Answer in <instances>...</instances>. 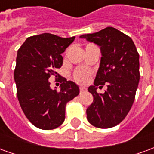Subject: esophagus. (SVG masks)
<instances>
[{
    "label": "esophagus",
    "mask_w": 154,
    "mask_h": 154,
    "mask_svg": "<svg viewBox=\"0 0 154 154\" xmlns=\"http://www.w3.org/2000/svg\"><path fill=\"white\" fill-rule=\"evenodd\" d=\"M79 91L81 93L85 92V91H86V88H85V87H79Z\"/></svg>",
    "instance_id": "esophagus-1"
}]
</instances>
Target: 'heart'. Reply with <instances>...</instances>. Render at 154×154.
I'll return each mask as SVG.
<instances>
[{"label": "heart", "instance_id": "obj_1", "mask_svg": "<svg viewBox=\"0 0 154 154\" xmlns=\"http://www.w3.org/2000/svg\"><path fill=\"white\" fill-rule=\"evenodd\" d=\"M90 74H91V72L89 69H79L75 70V72L74 73V79H75L76 82L79 83V84H85L89 79Z\"/></svg>", "mask_w": 154, "mask_h": 154}]
</instances>
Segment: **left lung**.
Instances as JSON below:
<instances>
[{"mask_svg": "<svg viewBox=\"0 0 154 154\" xmlns=\"http://www.w3.org/2000/svg\"><path fill=\"white\" fill-rule=\"evenodd\" d=\"M100 47L102 57L94 85L89 92L93 103L86 110L87 119L100 128L114 127L124 120L131 109L139 82V54L129 36L114 27L80 35ZM108 89L99 94L97 86Z\"/></svg>", "mask_w": 154, "mask_h": 154, "instance_id": "left-lung-1", "label": "left lung"}]
</instances>
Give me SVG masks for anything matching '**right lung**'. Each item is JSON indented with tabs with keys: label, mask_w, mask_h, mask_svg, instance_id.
Instances as JSON below:
<instances>
[{
	"label": "right lung",
	"mask_w": 154,
	"mask_h": 154,
	"mask_svg": "<svg viewBox=\"0 0 154 154\" xmlns=\"http://www.w3.org/2000/svg\"><path fill=\"white\" fill-rule=\"evenodd\" d=\"M75 37L62 38L44 33L27 38L18 51L14 79L17 98L23 112L31 124L50 130L63 124L65 105L79 94V86L60 78V90L52 89L49 79L60 77L61 54Z\"/></svg>",
	"instance_id": "obj_1"
}]
</instances>
